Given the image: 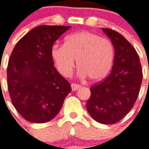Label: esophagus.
Listing matches in <instances>:
<instances>
[{
	"label": "esophagus",
	"instance_id": "esophagus-1",
	"mask_svg": "<svg viewBox=\"0 0 149 149\" xmlns=\"http://www.w3.org/2000/svg\"><path fill=\"white\" fill-rule=\"evenodd\" d=\"M71 87H72V91H77V89H79V87H80V85L77 84H71Z\"/></svg>",
	"mask_w": 149,
	"mask_h": 149
}]
</instances>
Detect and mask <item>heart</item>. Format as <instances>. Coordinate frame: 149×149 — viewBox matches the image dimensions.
<instances>
[{"label":"heart","mask_w":149,"mask_h":149,"mask_svg":"<svg viewBox=\"0 0 149 149\" xmlns=\"http://www.w3.org/2000/svg\"><path fill=\"white\" fill-rule=\"evenodd\" d=\"M114 55L115 50L109 40L87 31L68 35L64 46L54 45L52 49V58L62 76L70 77L77 60L78 75L89 76L93 80L102 79L108 74Z\"/></svg>","instance_id":"b5f03b06"}]
</instances>
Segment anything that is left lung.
<instances>
[{"label":"left lung","mask_w":149,"mask_h":149,"mask_svg":"<svg viewBox=\"0 0 149 149\" xmlns=\"http://www.w3.org/2000/svg\"><path fill=\"white\" fill-rule=\"evenodd\" d=\"M102 30L113 44L114 62L109 76L90 88L87 109L95 121L112 124L122 120L134 105L142 82V69L138 53L127 40L115 30Z\"/></svg>","instance_id":"1"}]
</instances>
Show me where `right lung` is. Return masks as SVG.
Listing matches in <instances>:
<instances>
[{"instance_id":"add662e5","label":"right lung","mask_w":149,"mask_h":149,"mask_svg":"<svg viewBox=\"0 0 149 149\" xmlns=\"http://www.w3.org/2000/svg\"><path fill=\"white\" fill-rule=\"evenodd\" d=\"M70 28L35 27L11 52L7 68L9 95L17 112L29 122L44 123L54 119L72 90L52 56L54 43Z\"/></svg>"}]
</instances>
